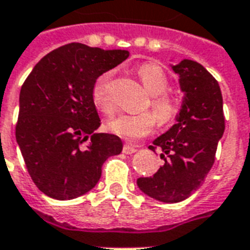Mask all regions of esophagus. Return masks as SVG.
<instances>
[{"label": "esophagus", "instance_id": "obj_1", "mask_svg": "<svg viewBox=\"0 0 250 250\" xmlns=\"http://www.w3.org/2000/svg\"><path fill=\"white\" fill-rule=\"evenodd\" d=\"M138 144H132V143H125L123 146V152L127 153V155H130V153L136 152V149H138Z\"/></svg>", "mask_w": 250, "mask_h": 250}]
</instances>
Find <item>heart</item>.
<instances>
[{"label": "heart", "mask_w": 250, "mask_h": 250, "mask_svg": "<svg viewBox=\"0 0 250 250\" xmlns=\"http://www.w3.org/2000/svg\"><path fill=\"white\" fill-rule=\"evenodd\" d=\"M136 73L144 87L152 94L151 107L152 112L142 114H122L107 122V128L112 134L123 139H139L148 135L156 125V118L160 125L172 123L182 112V102L172 95L167 90L169 88V78L162 66L152 62L140 64ZM114 70L102 73L92 84L91 98L94 106L103 115H112L116 110L114 91H112Z\"/></svg>", "instance_id": "b5f03b06"}]
</instances>
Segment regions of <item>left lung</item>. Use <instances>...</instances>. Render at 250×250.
Listing matches in <instances>:
<instances>
[{"label": "left lung", "mask_w": 250, "mask_h": 250, "mask_svg": "<svg viewBox=\"0 0 250 250\" xmlns=\"http://www.w3.org/2000/svg\"><path fill=\"white\" fill-rule=\"evenodd\" d=\"M184 91L177 123L153 140L149 149L160 148L164 166L149 177H139L138 187L163 203H179L199 189L214 163L219 140L225 130L223 95L219 82L195 61L173 66Z\"/></svg>", "instance_id": "8db88e82"}]
</instances>
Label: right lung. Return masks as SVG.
<instances>
[{"label": "right lung", "mask_w": 250, "mask_h": 250, "mask_svg": "<svg viewBox=\"0 0 250 250\" xmlns=\"http://www.w3.org/2000/svg\"><path fill=\"white\" fill-rule=\"evenodd\" d=\"M127 57L125 50L73 42L45 55L22 84L16 139L31 180L49 197L70 200L88 192L103 163L122 152L119 136L95 134L101 119L91 90Z\"/></svg>", "instance_id": "obj_1"}]
</instances>
